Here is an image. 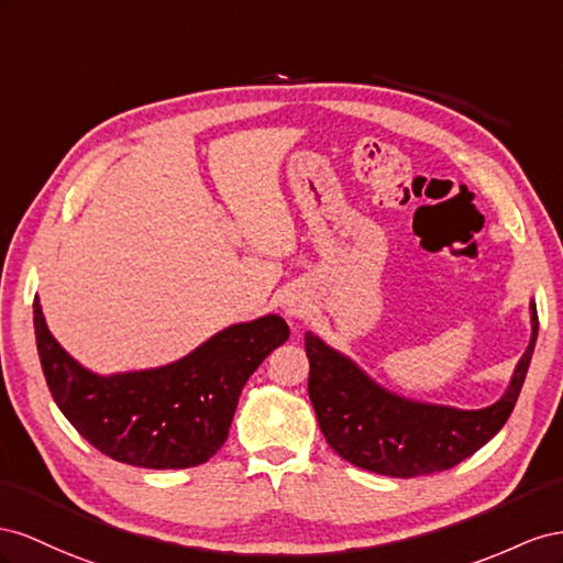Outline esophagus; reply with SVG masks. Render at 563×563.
I'll return each mask as SVG.
<instances>
[{
    "mask_svg": "<svg viewBox=\"0 0 563 563\" xmlns=\"http://www.w3.org/2000/svg\"><path fill=\"white\" fill-rule=\"evenodd\" d=\"M283 309H285L287 318H303V313H307V303L292 297L283 303Z\"/></svg>",
    "mask_w": 563,
    "mask_h": 563,
    "instance_id": "esophagus-1",
    "label": "esophagus"
}]
</instances>
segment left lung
<instances>
[{
    "label": "left lung",
    "instance_id": "left-lung-1",
    "mask_svg": "<svg viewBox=\"0 0 563 563\" xmlns=\"http://www.w3.org/2000/svg\"><path fill=\"white\" fill-rule=\"evenodd\" d=\"M528 313L531 340L505 394L476 410L396 394L382 387L346 353L307 332L309 398L325 441L342 460L394 478L455 467L505 427L517 404L538 340L536 301L528 303Z\"/></svg>",
    "mask_w": 563,
    "mask_h": 563
}]
</instances>
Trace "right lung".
I'll return each instance as SVG.
<instances>
[{
	"label": "right lung",
	"mask_w": 563,
	"mask_h": 563,
	"mask_svg": "<svg viewBox=\"0 0 563 563\" xmlns=\"http://www.w3.org/2000/svg\"><path fill=\"white\" fill-rule=\"evenodd\" d=\"M42 373L58 410L112 460L143 470H186L227 443L240 391L290 328L278 313L219 330L167 365L101 375L58 344L32 303Z\"/></svg>",
	"instance_id": "obj_1"
}]
</instances>
